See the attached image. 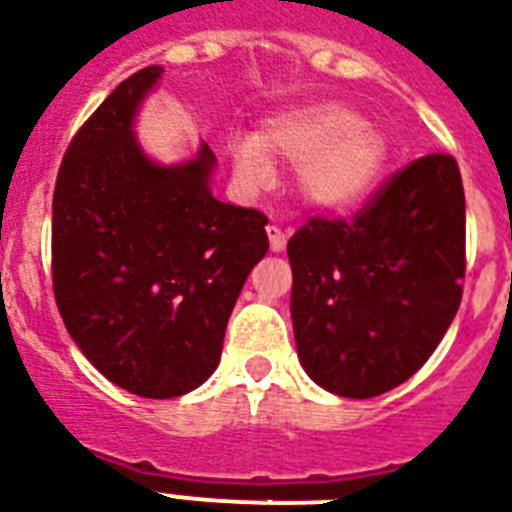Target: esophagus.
<instances>
[{
  "mask_svg": "<svg viewBox=\"0 0 512 512\" xmlns=\"http://www.w3.org/2000/svg\"><path fill=\"white\" fill-rule=\"evenodd\" d=\"M265 231H268V244H271V252H281V249L287 247V233L281 231L279 225H268Z\"/></svg>",
  "mask_w": 512,
  "mask_h": 512,
  "instance_id": "1",
  "label": "esophagus"
}]
</instances>
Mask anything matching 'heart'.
<instances>
[{"mask_svg":"<svg viewBox=\"0 0 512 512\" xmlns=\"http://www.w3.org/2000/svg\"><path fill=\"white\" fill-rule=\"evenodd\" d=\"M388 156L385 132L345 103L292 108L268 119L255 138L231 143L233 167L247 183H263L276 162L300 164V193L324 209H348L366 199Z\"/></svg>","mask_w":512,"mask_h":512,"instance_id":"b5f03b06","label":"heart"}]
</instances>
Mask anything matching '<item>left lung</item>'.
<instances>
[{"label":"left lung","mask_w":512,"mask_h":512,"mask_svg":"<svg viewBox=\"0 0 512 512\" xmlns=\"http://www.w3.org/2000/svg\"><path fill=\"white\" fill-rule=\"evenodd\" d=\"M287 255L305 372L345 398L396 388L428 361L460 308L465 191L454 156L414 159L356 215H311Z\"/></svg>","instance_id":"left-lung-1"}]
</instances>
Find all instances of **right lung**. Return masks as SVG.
<instances>
[{
  "label": "right lung",
  "mask_w": 512,
  "mask_h": 512,
  "mask_svg": "<svg viewBox=\"0 0 512 512\" xmlns=\"http://www.w3.org/2000/svg\"><path fill=\"white\" fill-rule=\"evenodd\" d=\"M162 68H140L76 130L52 193V292L90 364L143 398H175L217 369L233 305L268 252V217L209 193L204 143L148 162L132 116Z\"/></svg>",
  "instance_id": "add662e5"
}]
</instances>
